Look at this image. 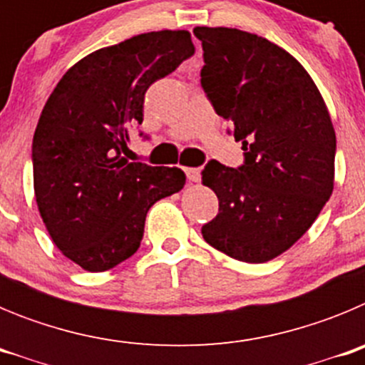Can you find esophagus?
Wrapping results in <instances>:
<instances>
[{"instance_id": "esophagus-1", "label": "esophagus", "mask_w": 365, "mask_h": 365, "mask_svg": "<svg viewBox=\"0 0 365 365\" xmlns=\"http://www.w3.org/2000/svg\"><path fill=\"white\" fill-rule=\"evenodd\" d=\"M185 173L186 177H188V180H192V182H197L199 177H201L199 168H185Z\"/></svg>"}]
</instances>
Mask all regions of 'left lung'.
Returning <instances> with one entry per match:
<instances>
[{
	"label": "left lung",
	"instance_id": "obj_1",
	"mask_svg": "<svg viewBox=\"0 0 365 365\" xmlns=\"http://www.w3.org/2000/svg\"><path fill=\"white\" fill-rule=\"evenodd\" d=\"M193 34L202 43L206 98L245 151L241 166L210 160L201 172L219 199L202 237L234 259L265 263L311 228L333 193V122L285 49L237 29L195 27Z\"/></svg>",
	"mask_w": 365,
	"mask_h": 365
}]
</instances>
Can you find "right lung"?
<instances>
[{"mask_svg": "<svg viewBox=\"0 0 365 365\" xmlns=\"http://www.w3.org/2000/svg\"><path fill=\"white\" fill-rule=\"evenodd\" d=\"M193 53L186 31L146 32L95 51L63 74L41 111L31 155L38 210L63 256L89 272L133 256L148 210L185 186L179 168L122 153L144 118L148 87Z\"/></svg>", "mask_w": 365, "mask_h": 365, "instance_id": "obj_1", "label": "right lung"}]
</instances>
